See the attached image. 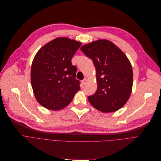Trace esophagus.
<instances>
[{
  "label": "esophagus",
  "mask_w": 161,
  "mask_h": 161,
  "mask_svg": "<svg viewBox=\"0 0 161 161\" xmlns=\"http://www.w3.org/2000/svg\"><path fill=\"white\" fill-rule=\"evenodd\" d=\"M87 82H88V80H87V79H83L82 80V85H83V86H85V85H86V84L87 83Z\"/></svg>",
  "instance_id": "obj_1"
}]
</instances>
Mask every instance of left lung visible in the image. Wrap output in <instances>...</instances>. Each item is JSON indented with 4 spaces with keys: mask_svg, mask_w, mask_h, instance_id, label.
Wrapping results in <instances>:
<instances>
[{
    "mask_svg": "<svg viewBox=\"0 0 161 161\" xmlns=\"http://www.w3.org/2000/svg\"><path fill=\"white\" fill-rule=\"evenodd\" d=\"M81 51L93 61L96 70L97 90L88 96L94 108L103 113L123 107L130 96L133 71L130 62L112 42L102 39L82 46Z\"/></svg>",
    "mask_w": 161,
    "mask_h": 161,
    "instance_id": "1",
    "label": "left lung"
}]
</instances>
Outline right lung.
I'll return each mask as SVG.
<instances>
[{
    "instance_id": "obj_1",
    "label": "right lung",
    "mask_w": 161,
    "mask_h": 161,
    "mask_svg": "<svg viewBox=\"0 0 161 161\" xmlns=\"http://www.w3.org/2000/svg\"><path fill=\"white\" fill-rule=\"evenodd\" d=\"M81 42L58 37L42 47L35 55L31 82L37 102L50 110L62 109L80 90L76 68L71 59Z\"/></svg>"
}]
</instances>
